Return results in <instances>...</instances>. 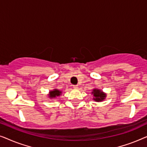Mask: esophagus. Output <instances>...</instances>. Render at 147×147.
I'll return each mask as SVG.
<instances>
[{
	"label": "esophagus",
	"instance_id": "esophagus-1",
	"mask_svg": "<svg viewBox=\"0 0 147 147\" xmlns=\"http://www.w3.org/2000/svg\"><path fill=\"white\" fill-rule=\"evenodd\" d=\"M78 88V85H73V88H74V89H77Z\"/></svg>",
	"mask_w": 147,
	"mask_h": 147
}]
</instances>
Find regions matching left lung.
<instances>
[{"label":"left lung","mask_w":147,"mask_h":147,"mask_svg":"<svg viewBox=\"0 0 147 147\" xmlns=\"http://www.w3.org/2000/svg\"><path fill=\"white\" fill-rule=\"evenodd\" d=\"M91 93L94 96L92 99L96 102H102L107 96V94L98 88H94Z\"/></svg>","instance_id":"8db88e82"}]
</instances>
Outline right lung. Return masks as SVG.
<instances>
[{"instance_id":"add662e5","label":"right lung","mask_w":147,"mask_h":147,"mask_svg":"<svg viewBox=\"0 0 147 147\" xmlns=\"http://www.w3.org/2000/svg\"><path fill=\"white\" fill-rule=\"evenodd\" d=\"M62 94V91L57 88H55L53 90H50L48 94V97L51 99L56 98L57 96H60Z\"/></svg>"}]
</instances>
